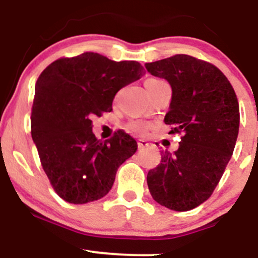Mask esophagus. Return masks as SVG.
Wrapping results in <instances>:
<instances>
[{"label": "esophagus", "mask_w": 258, "mask_h": 258, "mask_svg": "<svg viewBox=\"0 0 258 258\" xmlns=\"http://www.w3.org/2000/svg\"><path fill=\"white\" fill-rule=\"evenodd\" d=\"M138 146H139V148H140V150H144V148L150 146V144H148L146 140H142V139H141V140L138 141Z\"/></svg>", "instance_id": "1"}]
</instances>
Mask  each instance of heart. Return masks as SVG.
Wrapping results in <instances>:
<instances>
[{"label":"heart","mask_w":258,"mask_h":258,"mask_svg":"<svg viewBox=\"0 0 258 258\" xmlns=\"http://www.w3.org/2000/svg\"><path fill=\"white\" fill-rule=\"evenodd\" d=\"M154 82H160L159 80H154V78H150V80L146 81V83H154ZM133 130L138 133H145L147 129V124H145L144 122H134L130 124Z\"/></svg>","instance_id":"heart-1"}]
</instances>
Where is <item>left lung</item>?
Listing matches in <instances>:
<instances>
[{"instance_id":"8db88e82","label":"left lung","mask_w":258,"mask_h":258,"mask_svg":"<svg viewBox=\"0 0 258 258\" xmlns=\"http://www.w3.org/2000/svg\"><path fill=\"white\" fill-rule=\"evenodd\" d=\"M154 77L171 86L165 124L183 136L175 152L148 171L147 184L158 204L188 211L213 195L234 151L239 133V104L234 89L216 66L177 54L146 63Z\"/></svg>"}]
</instances>
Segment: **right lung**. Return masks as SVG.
Returning <instances> with one entry per match:
<instances>
[{
  "label": "right lung",
  "mask_w": 258,
  "mask_h": 258,
  "mask_svg": "<svg viewBox=\"0 0 258 258\" xmlns=\"http://www.w3.org/2000/svg\"><path fill=\"white\" fill-rule=\"evenodd\" d=\"M144 75L138 61H113L98 53L55 60L39 75L32 140L51 186L65 202L86 204L105 197L118 168L136 152V141L123 132L98 140L92 118L110 112L118 90Z\"/></svg>",
  "instance_id": "1"
}]
</instances>
